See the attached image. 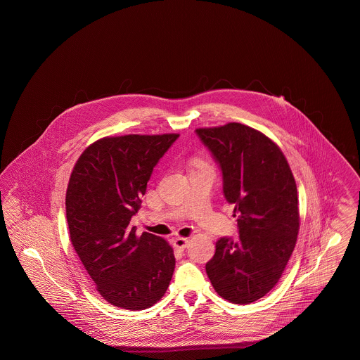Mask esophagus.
Returning <instances> with one entry per match:
<instances>
[{"instance_id":"34e87169","label":"esophagus","mask_w":360,"mask_h":360,"mask_svg":"<svg viewBox=\"0 0 360 360\" xmlns=\"http://www.w3.org/2000/svg\"><path fill=\"white\" fill-rule=\"evenodd\" d=\"M188 238H175L174 239V247L179 251H184L188 247Z\"/></svg>"}]
</instances>
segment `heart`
I'll return each instance as SVG.
<instances>
[{"instance_id":"1","label":"heart","mask_w":360,"mask_h":360,"mask_svg":"<svg viewBox=\"0 0 360 360\" xmlns=\"http://www.w3.org/2000/svg\"><path fill=\"white\" fill-rule=\"evenodd\" d=\"M200 165H204L202 160H194V166H200Z\"/></svg>"}]
</instances>
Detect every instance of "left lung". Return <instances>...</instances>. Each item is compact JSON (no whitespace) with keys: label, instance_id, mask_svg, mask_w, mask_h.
<instances>
[{"label":"left lung","instance_id":"obj_1","mask_svg":"<svg viewBox=\"0 0 360 360\" xmlns=\"http://www.w3.org/2000/svg\"><path fill=\"white\" fill-rule=\"evenodd\" d=\"M220 163L224 195L235 204L239 241L221 238L206 263L216 292L232 304H251L278 283L300 232L297 185L274 140L240 122L197 128Z\"/></svg>","mask_w":360,"mask_h":360}]
</instances>
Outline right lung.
Masks as SVG:
<instances>
[{
    "instance_id": "obj_1",
    "label": "right lung",
    "mask_w": 360,
    "mask_h": 360,
    "mask_svg": "<svg viewBox=\"0 0 360 360\" xmlns=\"http://www.w3.org/2000/svg\"><path fill=\"white\" fill-rule=\"evenodd\" d=\"M179 136L124 135L96 140L78 158L66 191L70 240L96 290L121 309L143 310L167 290L172 245L129 226L158 160Z\"/></svg>"
}]
</instances>
